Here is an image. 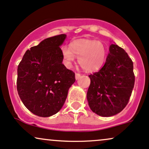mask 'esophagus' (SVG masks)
Returning <instances> with one entry per match:
<instances>
[{
	"label": "esophagus",
	"mask_w": 149,
	"mask_h": 149,
	"mask_svg": "<svg viewBox=\"0 0 149 149\" xmlns=\"http://www.w3.org/2000/svg\"><path fill=\"white\" fill-rule=\"evenodd\" d=\"M80 77H81V74H80L79 73H76V74H75V79H76L77 80L79 79L80 78Z\"/></svg>",
	"instance_id": "1"
}]
</instances>
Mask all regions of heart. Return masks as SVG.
I'll list each match as a JSON object with an SVG mask.
<instances>
[{"label":"heart","mask_w":149,"mask_h":149,"mask_svg":"<svg viewBox=\"0 0 149 149\" xmlns=\"http://www.w3.org/2000/svg\"><path fill=\"white\" fill-rule=\"evenodd\" d=\"M65 64L70 67L78 57V63L86 72H94L100 68L105 62L107 49L104 44L97 40H77L70 44L69 47L62 48Z\"/></svg>","instance_id":"1"}]
</instances>
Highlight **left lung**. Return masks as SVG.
Masks as SVG:
<instances>
[{
  "label": "left lung",
  "mask_w": 149,
  "mask_h": 149,
  "mask_svg": "<svg viewBox=\"0 0 149 149\" xmlns=\"http://www.w3.org/2000/svg\"><path fill=\"white\" fill-rule=\"evenodd\" d=\"M91 84L87 100L91 109L109 117L123 110L129 102L134 85L133 62L125 51L111 45L104 66L88 75Z\"/></svg>",
  "instance_id": "obj_1"
}]
</instances>
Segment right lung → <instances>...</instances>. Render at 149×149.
<instances>
[{"mask_svg":"<svg viewBox=\"0 0 149 149\" xmlns=\"http://www.w3.org/2000/svg\"><path fill=\"white\" fill-rule=\"evenodd\" d=\"M66 35L48 38L27 50L17 69V88L23 104L33 113L49 117L60 111L75 74L62 63L60 46Z\"/></svg>","mask_w":149,"mask_h":149,"instance_id":"1","label":"right lung"}]
</instances>
